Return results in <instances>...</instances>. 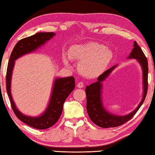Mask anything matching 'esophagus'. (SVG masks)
Here are the masks:
<instances>
[{
	"label": "esophagus",
	"instance_id": "obj_1",
	"mask_svg": "<svg viewBox=\"0 0 155 155\" xmlns=\"http://www.w3.org/2000/svg\"><path fill=\"white\" fill-rule=\"evenodd\" d=\"M84 86V84L83 82H78L77 84V87H79V88H81V87H83Z\"/></svg>",
	"mask_w": 155,
	"mask_h": 155
}]
</instances>
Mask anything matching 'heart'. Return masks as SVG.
Here are the masks:
<instances>
[{
  "instance_id": "heart-1",
  "label": "heart",
  "mask_w": 155,
  "mask_h": 155,
  "mask_svg": "<svg viewBox=\"0 0 155 155\" xmlns=\"http://www.w3.org/2000/svg\"><path fill=\"white\" fill-rule=\"evenodd\" d=\"M69 55L71 59L80 61L78 69L87 77H97L107 68L113 58L110 48L96 42H88L73 46ZM64 63L69 65V58L64 57Z\"/></svg>"
}]
</instances>
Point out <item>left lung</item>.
I'll list each match as a JSON object with an SVG mask.
<instances>
[{
    "label": "left lung",
    "instance_id": "obj_1",
    "mask_svg": "<svg viewBox=\"0 0 155 155\" xmlns=\"http://www.w3.org/2000/svg\"><path fill=\"white\" fill-rule=\"evenodd\" d=\"M129 59H137L138 63L140 64L143 71V97L138 105V107L131 112L130 114L125 115H117L113 114L106 109L104 107L102 100V88L103 81L107 79L116 67L114 65L111 68L104 71L97 78L95 83H92L85 87L86 92L87 104L86 109L90 118L96 125L102 128L115 127L122 125L126 122L133 117L139 109L140 106L143 104L146 97L147 91V74H148V64L145 54L141 48L137 45V41L134 42V48L128 56Z\"/></svg>",
    "mask_w": 155,
    "mask_h": 155
}]
</instances>
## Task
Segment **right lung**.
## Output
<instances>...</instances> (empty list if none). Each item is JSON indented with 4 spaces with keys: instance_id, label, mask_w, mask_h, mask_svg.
I'll return each instance as SVG.
<instances>
[{
    "instance_id": "add662e5",
    "label": "right lung",
    "mask_w": 155,
    "mask_h": 155,
    "mask_svg": "<svg viewBox=\"0 0 155 155\" xmlns=\"http://www.w3.org/2000/svg\"><path fill=\"white\" fill-rule=\"evenodd\" d=\"M55 35L54 33L40 32L18 41L12 51L7 69L6 89L13 111L20 120L38 129L49 128L58 120L63 112L64 101L75 87L74 78L73 77L55 78L47 108L40 115L33 117L23 114L15 105L11 93L12 75L16 60L23 55L35 51Z\"/></svg>"
}]
</instances>
